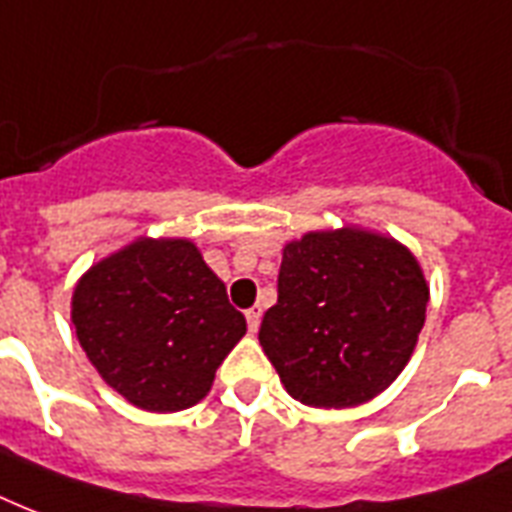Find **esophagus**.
Wrapping results in <instances>:
<instances>
[{
    "instance_id": "esophagus-1",
    "label": "esophagus",
    "mask_w": 512,
    "mask_h": 512,
    "mask_svg": "<svg viewBox=\"0 0 512 512\" xmlns=\"http://www.w3.org/2000/svg\"><path fill=\"white\" fill-rule=\"evenodd\" d=\"M245 320H248V328H251V331H259L261 307H251V310L245 312Z\"/></svg>"
}]
</instances>
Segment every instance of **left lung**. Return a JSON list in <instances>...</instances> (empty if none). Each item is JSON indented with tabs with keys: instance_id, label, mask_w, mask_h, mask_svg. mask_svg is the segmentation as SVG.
Instances as JSON below:
<instances>
[{
	"instance_id": "obj_1",
	"label": "left lung",
	"mask_w": 512,
	"mask_h": 512,
	"mask_svg": "<svg viewBox=\"0 0 512 512\" xmlns=\"http://www.w3.org/2000/svg\"><path fill=\"white\" fill-rule=\"evenodd\" d=\"M427 301L422 267L398 240L358 227L307 232L283 248L259 342L291 398L360 406L406 368Z\"/></svg>"
}]
</instances>
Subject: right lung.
<instances>
[{"mask_svg": "<svg viewBox=\"0 0 512 512\" xmlns=\"http://www.w3.org/2000/svg\"><path fill=\"white\" fill-rule=\"evenodd\" d=\"M71 323L101 379L160 414L200 403L245 334L227 285L181 237H138L93 264L71 296Z\"/></svg>", "mask_w": 512, "mask_h": 512, "instance_id": "obj_1", "label": "right lung"}]
</instances>
